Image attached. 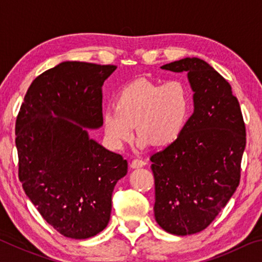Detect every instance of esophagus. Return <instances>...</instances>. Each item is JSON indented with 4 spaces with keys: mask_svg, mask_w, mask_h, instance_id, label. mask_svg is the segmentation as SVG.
Listing matches in <instances>:
<instances>
[{
    "mask_svg": "<svg viewBox=\"0 0 262 262\" xmlns=\"http://www.w3.org/2000/svg\"><path fill=\"white\" fill-rule=\"evenodd\" d=\"M145 164H147V163H145L144 161H142V159H134V161L130 163V166L133 168H139V167L144 166Z\"/></svg>",
    "mask_w": 262,
    "mask_h": 262,
    "instance_id": "1",
    "label": "esophagus"
}]
</instances>
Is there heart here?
<instances>
[{
    "label": "heart",
    "mask_w": 262,
    "mask_h": 262,
    "mask_svg": "<svg viewBox=\"0 0 262 262\" xmlns=\"http://www.w3.org/2000/svg\"><path fill=\"white\" fill-rule=\"evenodd\" d=\"M190 114V95L180 81L156 83L137 79L115 97L114 110L104 113V132L111 147L122 148L132 141L134 129L139 147L166 148L183 135Z\"/></svg>",
    "instance_id": "1"
}]
</instances>
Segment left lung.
<instances>
[{"label":"left lung","mask_w":262,"mask_h":262,"mask_svg":"<svg viewBox=\"0 0 262 262\" xmlns=\"http://www.w3.org/2000/svg\"><path fill=\"white\" fill-rule=\"evenodd\" d=\"M162 69L187 73L194 112L183 135L150 158L155 177V219L177 236L206 229L241 180L245 123L231 85L206 61L185 57Z\"/></svg>","instance_id":"1"}]
</instances>
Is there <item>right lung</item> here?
Here are the masks:
<instances>
[{
    "mask_svg": "<svg viewBox=\"0 0 262 262\" xmlns=\"http://www.w3.org/2000/svg\"><path fill=\"white\" fill-rule=\"evenodd\" d=\"M115 66L64 61L34 79L16 120L18 176L48 224L86 239L108 224L128 163L89 136L103 126L101 88Z\"/></svg>",
    "mask_w": 262,
    "mask_h": 262,
    "instance_id": "obj_1",
    "label": "right lung"
}]
</instances>
